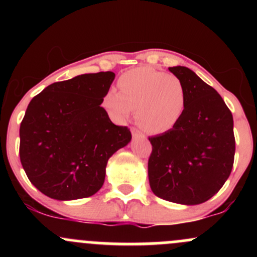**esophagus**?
<instances>
[{
  "label": "esophagus",
  "mask_w": 257,
  "mask_h": 257,
  "mask_svg": "<svg viewBox=\"0 0 257 257\" xmlns=\"http://www.w3.org/2000/svg\"><path fill=\"white\" fill-rule=\"evenodd\" d=\"M132 134L134 138H140V139H145V134H143L139 129L137 128H132Z\"/></svg>",
  "instance_id": "obj_1"
}]
</instances>
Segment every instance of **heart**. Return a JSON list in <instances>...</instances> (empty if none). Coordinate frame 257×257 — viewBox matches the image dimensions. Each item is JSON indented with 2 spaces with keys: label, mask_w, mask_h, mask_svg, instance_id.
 <instances>
[{
  "label": "heart",
  "mask_w": 257,
  "mask_h": 257,
  "mask_svg": "<svg viewBox=\"0 0 257 257\" xmlns=\"http://www.w3.org/2000/svg\"><path fill=\"white\" fill-rule=\"evenodd\" d=\"M119 91L108 90L102 106L116 120L123 122L135 111L141 129L151 134L166 133L176 125L186 107L184 84L174 75L140 66L123 73Z\"/></svg>",
  "instance_id": "b5f03b06"
}]
</instances>
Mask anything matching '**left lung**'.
Listing matches in <instances>:
<instances>
[{
    "instance_id": "left-lung-1",
    "label": "left lung",
    "mask_w": 257,
    "mask_h": 257,
    "mask_svg": "<svg viewBox=\"0 0 257 257\" xmlns=\"http://www.w3.org/2000/svg\"><path fill=\"white\" fill-rule=\"evenodd\" d=\"M184 84L186 107L174 128L149 138L152 192L179 204L204 203L232 172L233 116L220 94L185 66L169 67Z\"/></svg>"
}]
</instances>
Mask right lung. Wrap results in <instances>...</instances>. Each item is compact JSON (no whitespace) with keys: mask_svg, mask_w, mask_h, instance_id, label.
Masks as SVG:
<instances>
[{"mask_svg":"<svg viewBox=\"0 0 257 257\" xmlns=\"http://www.w3.org/2000/svg\"><path fill=\"white\" fill-rule=\"evenodd\" d=\"M111 71L55 82L37 94L20 124L19 155L31 184L46 196L73 200L93 196L105 181L108 158L128 145V126L101 107Z\"/></svg>","mask_w":257,"mask_h":257,"instance_id":"1","label":"right lung"}]
</instances>
